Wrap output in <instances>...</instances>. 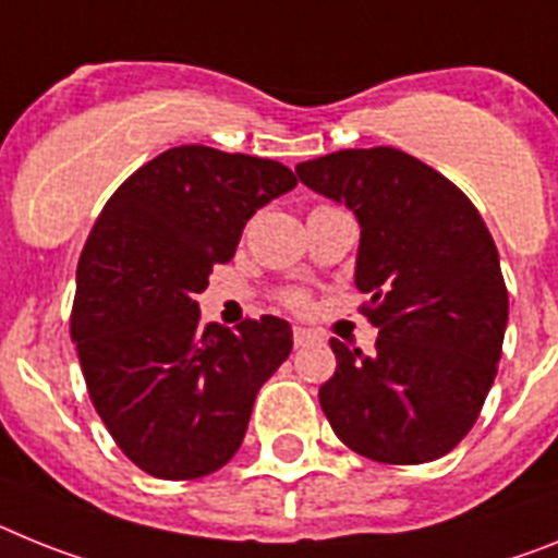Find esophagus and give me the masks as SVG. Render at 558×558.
I'll use <instances>...</instances> for the list:
<instances>
[{
    "label": "esophagus",
    "mask_w": 558,
    "mask_h": 558,
    "mask_svg": "<svg viewBox=\"0 0 558 558\" xmlns=\"http://www.w3.org/2000/svg\"><path fill=\"white\" fill-rule=\"evenodd\" d=\"M292 337H294V345H308V342H314V339H317V331H312V328H303V326H294V331H292Z\"/></svg>",
    "instance_id": "1"
}]
</instances>
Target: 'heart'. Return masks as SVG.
<instances>
[{
    "mask_svg": "<svg viewBox=\"0 0 558 558\" xmlns=\"http://www.w3.org/2000/svg\"><path fill=\"white\" fill-rule=\"evenodd\" d=\"M289 303H292V306H303V303H306V300L300 298V294H292V298H289Z\"/></svg>",
    "mask_w": 558,
    "mask_h": 558,
    "instance_id": "1",
    "label": "heart"
}]
</instances>
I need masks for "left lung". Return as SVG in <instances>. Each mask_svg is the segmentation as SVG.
<instances>
[{
  "label": "left lung",
  "instance_id": "8db88e82",
  "mask_svg": "<svg viewBox=\"0 0 558 558\" xmlns=\"http://www.w3.org/2000/svg\"><path fill=\"white\" fill-rule=\"evenodd\" d=\"M300 182L362 227L356 286L379 328L362 356L331 339L319 404L362 458L413 466L452 452L497 376L508 292L492 232L469 196L399 148H348L298 165Z\"/></svg>",
  "mask_w": 558,
  "mask_h": 558
}]
</instances>
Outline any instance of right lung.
Returning <instances> with one entry per match:
<instances>
[{"mask_svg": "<svg viewBox=\"0 0 558 558\" xmlns=\"http://www.w3.org/2000/svg\"><path fill=\"white\" fill-rule=\"evenodd\" d=\"M294 185L275 159L179 145L125 179L92 227L72 342L92 404L143 472L196 481L225 466L260 385L292 353L286 319L202 326L196 294L255 210Z\"/></svg>", "mask_w": 558, "mask_h": 558, "instance_id": "add662e5", "label": "right lung"}]
</instances>
